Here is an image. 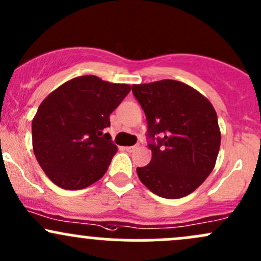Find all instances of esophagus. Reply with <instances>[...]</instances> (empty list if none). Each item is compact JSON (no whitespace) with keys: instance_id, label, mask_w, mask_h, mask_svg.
I'll use <instances>...</instances> for the list:
<instances>
[{"instance_id":"obj_1","label":"esophagus","mask_w":261,"mask_h":261,"mask_svg":"<svg viewBox=\"0 0 261 261\" xmlns=\"http://www.w3.org/2000/svg\"><path fill=\"white\" fill-rule=\"evenodd\" d=\"M137 148H138V145H130V147H125V150H128V152H134Z\"/></svg>"}]
</instances>
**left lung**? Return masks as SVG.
Masks as SVG:
<instances>
[{"mask_svg": "<svg viewBox=\"0 0 261 261\" xmlns=\"http://www.w3.org/2000/svg\"><path fill=\"white\" fill-rule=\"evenodd\" d=\"M148 122L152 161L137 168L150 192L179 199L194 192L214 169L221 134L218 116L206 97L173 80L133 85ZM164 138L161 140L158 134Z\"/></svg>", "mask_w": 261, "mask_h": 261, "instance_id": "1", "label": "left lung"}]
</instances>
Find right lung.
I'll return each mask as SVG.
<instances>
[{
	"instance_id": "right-lung-1",
	"label": "right lung",
	"mask_w": 261,
	"mask_h": 261,
	"mask_svg": "<svg viewBox=\"0 0 261 261\" xmlns=\"http://www.w3.org/2000/svg\"><path fill=\"white\" fill-rule=\"evenodd\" d=\"M130 89L88 74L67 81L42 100L32 120V147L56 186L85 189L106 174L117 145L103 130Z\"/></svg>"
}]
</instances>
